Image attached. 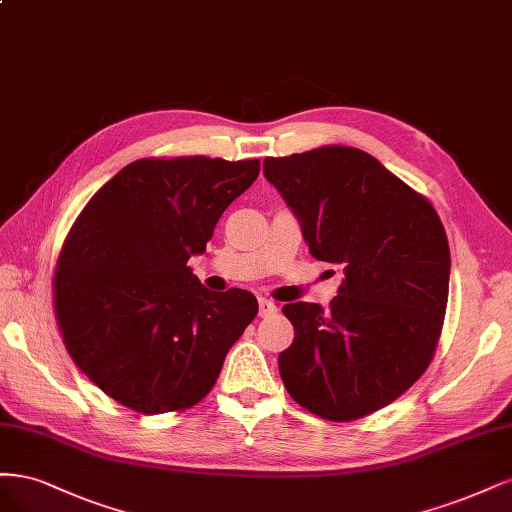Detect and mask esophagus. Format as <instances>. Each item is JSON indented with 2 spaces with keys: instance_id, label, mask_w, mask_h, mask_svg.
I'll return each mask as SVG.
<instances>
[{
  "instance_id": "1",
  "label": "esophagus",
  "mask_w": 512,
  "mask_h": 512,
  "mask_svg": "<svg viewBox=\"0 0 512 512\" xmlns=\"http://www.w3.org/2000/svg\"><path fill=\"white\" fill-rule=\"evenodd\" d=\"M276 312V304L268 298H259V315L261 317H270Z\"/></svg>"
}]
</instances>
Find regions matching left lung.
<instances>
[{
  "mask_svg": "<svg viewBox=\"0 0 512 512\" xmlns=\"http://www.w3.org/2000/svg\"><path fill=\"white\" fill-rule=\"evenodd\" d=\"M263 174L298 217L310 255L344 268L329 312L283 306L295 338L278 355L280 378L312 415L366 417L398 400L434 357L451 274L438 212L351 146L266 157Z\"/></svg>",
  "mask_w": 512,
  "mask_h": 512,
  "instance_id": "obj_1",
  "label": "left lung"
}]
</instances>
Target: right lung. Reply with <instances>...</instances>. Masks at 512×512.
<instances>
[{"mask_svg": "<svg viewBox=\"0 0 512 512\" xmlns=\"http://www.w3.org/2000/svg\"><path fill=\"white\" fill-rule=\"evenodd\" d=\"M259 159H138L82 208L57 259L55 315L74 364L119 404L185 410L210 393L257 315L251 291H208L187 261Z\"/></svg>", "mask_w": 512, "mask_h": 512, "instance_id": "obj_1", "label": "right lung"}]
</instances>
